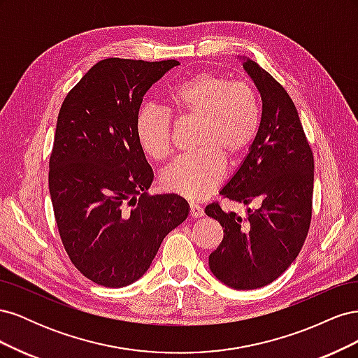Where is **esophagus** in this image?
<instances>
[{
    "label": "esophagus",
    "instance_id": "obj_1",
    "mask_svg": "<svg viewBox=\"0 0 358 358\" xmlns=\"http://www.w3.org/2000/svg\"><path fill=\"white\" fill-rule=\"evenodd\" d=\"M189 215H191V218H201V216L204 215V210L201 206H199L196 203H191L189 204Z\"/></svg>",
    "mask_w": 358,
    "mask_h": 358
}]
</instances>
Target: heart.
<instances>
[{"label": "heart", "mask_w": 358, "mask_h": 358, "mask_svg": "<svg viewBox=\"0 0 358 358\" xmlns=\"http://www.w3.org/2000/svg\"><path fill=\"white\" fill-rule=\"evenodd\" d=\"M169 110L180 121H199L196 154L182 157L162 173L166 191L199 201L209 196L224 178V157L241 159L254 145L262 124L259 100L246 80H229L213 71H199L167 94ZM134 131L143 152L155 161L171 154V117L155 106L136 116Z\"/></svg>", "instance_id": "heart-1"}]
</instances>
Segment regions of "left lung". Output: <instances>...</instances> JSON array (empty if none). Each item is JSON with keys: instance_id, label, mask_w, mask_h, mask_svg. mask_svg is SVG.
<instances>
[{"instance_id": "obj_1", "label": "left lung", "mask_w": 358, "mask_h": 358, "mask_svg": "<svg viewBox=\"0 0 358 358\" xmlns=\"http://www.w3.org/2000/svg\"><path fill=\"white\" fill-rule=\"evenodd\" d=\"M243 69L262 95L263 112L254 145L220 191L242 204L255 203L242 220L218 203L206 215L218 221L224 239L209 255L212 273L234 289L273 282L294 262L312 218L313 155L300 117L284 86L251 58Z\"/></svg>"}]
</instances>
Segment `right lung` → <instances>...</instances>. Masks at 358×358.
Wrapping results in <instances>:
<instances>
[{"mask_svg": "<svg viewBox=\"0 0 358 358\" xmlns=\"http://www.w3.org/2000/svg\"><path fill=\"white\" fill-rule=\"evenodd\" d=\"M176 66L103 59L61 106L49 161L53 213L71 263L99 285L136 282L188 216L180 196L146 192L154 171L134 131L145 94Z\"/></svg>", "mask_w": 358, "mask_h": 358, "instance_id": "right-lung-1", "label": "right lung"}]
</instances>
